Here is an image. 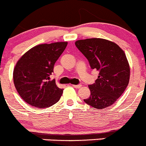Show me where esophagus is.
Returning <instances> with one entry per match:
<instances>
[{
    "instance_id": "34e87169",
    "label": "esophagus",
    "mask_w": 146,
    "mask_h": 146,
    "mask_svg": "<svg viewBox=\"0 0 146 146\" xmlns=\"http://www.w3.org/2000/svg\"><path fill=\"white\" fill-rule=\"evenodd\" d=\"M72 86H73L76 88H80L81 86H82L81 85H72Z\"/></svg>"
}]
</instances>
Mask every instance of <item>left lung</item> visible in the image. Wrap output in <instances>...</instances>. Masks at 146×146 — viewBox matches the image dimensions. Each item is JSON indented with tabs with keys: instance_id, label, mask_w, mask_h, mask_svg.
<instances>
[{
	"instance_id": "left-lung-1",
	"label": "left lung",
	"mask_w": 146,
	"mask_h": 146,
	"mask_svg": "<svg viewBox=\"0 0 146 146\" xmlns=\"http://www.w3.org/2000/svg\"><path fill=\"white\" fill-rule=\"evenodd\" d=\"M75 44L92 69L99 71L94 84L88 86L91 95L84 101L97 110L110 107L122 96L130 81V65L125 52L116 43L102 38L80 39Z\"/></svg>"
}]
</instances>
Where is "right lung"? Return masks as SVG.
<instances>
[{
    "instance_id": "add662e5",
    "label": "right lung",
    "mask_w": 146,
    "mask_h": 146,
    "mask_svg": "<svg viewBox=\"0 0 146 146\" xmlns=\"http://www.w3.org/2000/svg\"><path fill=\"white\" fill-rule=\"evenodd\" d=\"M68 42L38 44L24 53L13 69L16 89L27 104L37 108L51 107L59 101L63 90L50 80L53 68Z\"/></svg>"
}]
</instances>
